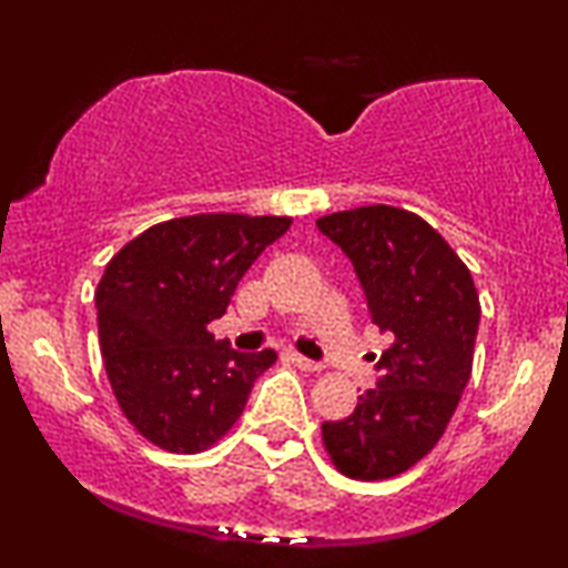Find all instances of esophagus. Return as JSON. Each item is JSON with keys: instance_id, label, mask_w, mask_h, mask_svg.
<instances>
[{"instance_id": "esophagus-1", "label": "esophagus", "mask_w": 568, "mask_h": 568, "mask_svg": "<svg viewBox=\"0 0 568 568\" xmlns=\"http://www.w3.org/2000/svg\"><path fill=\"white\" fill-rule=\"evenodd\" d=\"M292 362L297 364L300 369H305V372H321L323 369V364L307 359V356H302V354H292Z\"/></svg>"}]
</instances>
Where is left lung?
I'll use <instances>...</instances> for the list:
<instances>
[{"label": "left lung", "mask_w": 568, "mask_h": 568, "mask_svg": "<svg viewBox=\"0 0 568 568\" xmlns=\"http://www.w3.org/2000/svg\"><path fill=\"white\" fill-rule=\"evenodd\" d=\"M317 227L352 258L372 323L393 338L375 356L377 387L344 422L323 424V445L346 478L400 476L442 439L470 379L476 284L447 240L406 209H348Z\"/></svg>", "instance_id": "1"}]
</instances>
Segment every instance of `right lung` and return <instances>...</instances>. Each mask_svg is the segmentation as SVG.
<instances>
[{"label":"right lung","instance_id":"1","mask_svg":"<svg viewBox=\"0 0 568 568\" xmlns=\"http://www.w3.org/2000/svg\"><path fill=\"white\" fill-rule=\"evenodd\" d=\"M292 216L193 214L154 224L108 261L95 292L108 379L123 416L168 453H204L243 414L274 348L240 354L209 323Z\"/></svg>","mask_w":568,"mask_h":568}]
</instances>
